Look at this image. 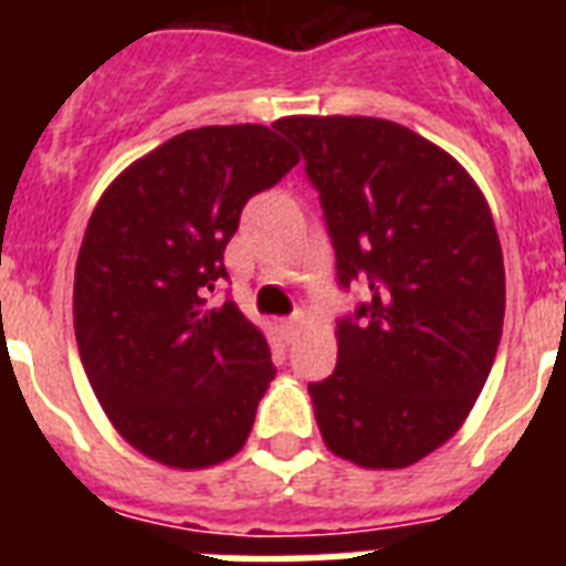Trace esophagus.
<instances>
[{"mask_svg":"<svg viewBox=\"0 0 566 566\" xmlns=\"http://www.w3.org/2000/svg\"><path fill=\"white\" fill-rule=\"evenodd\" d=\"M282 326H284V335L291 337V340H296V337L302 335V328L308 326V319H305V314H293V317L284 319Z\"/></svg>","mask_w":566,"mask_h":566,"instance_id":"esophagus-1","label":"esophagus"}]
</instances>
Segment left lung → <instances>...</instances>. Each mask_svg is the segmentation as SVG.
Here are the masks:
<instances>
[{
  "label": "left lung",
  "mask_w": 566,
  "mask_h": 566,
  "mask_svg": "<svg viewBox=\"0 0 566 566\" xmlns=\"http://www.w3.org/2000/svg\"><path fill=\"white\" fill-rule=\"evenodd\" d=\"M335 243L337 279L370 291L337 323V367L308 385L337 458L402 470L473 411L505 317L488 199L440 146L378 117H284Z\"/></svg>",
  "instance_id": "left-lung-1"
}]
</instances>
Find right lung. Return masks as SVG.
<instances>
[{
    "label": "right lung",
    "instance_id": "add662e5",
    "mask_svg": "<svg viewBox=\"0 0 566 566\" xmlns=\"http://www.w3.org/2000/svg\"><path fill=\"white\" fill-rule=\"evenodd\" d=\"M300 164L279 132L202 126L128 164L96 202L75 261L84 373L119 438L172 470L229 461L275 376L264 332L231 300L222 252L249 196Z\"/></svg>",
    "mask_w": 566,
    "mask_h": 566
}]
</instances>
